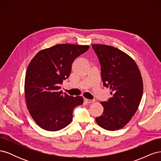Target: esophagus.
I'll return each mask as SVG.
<instances>
[{
	"mask_svg": "<svg viewBox=\"0 0 161 161\" xmlns=\"http://www.w3.org/2000/svg\"><path fill=\"white\" fill-rule=\"evenodd\" d=\"M85 101L86 102V103H94V102L95 101V100H91V99H85Z\"/></svg>",
	"mask_w": 161,
	"mask_h": 161,
	"instance_id": "34e87169",
	"label": "esophagus"
}]
</instances>
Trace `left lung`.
Listing matches in <instances>:
<instances>
[{
  "instance_id": "left-lung-1",
  "label": "left lung",
  "mask_w": 161,
  "mask_h": 161,
  "mask_svg": "<svg viewBox=\"0 0 161 161\" xmlns=\"http://www.w3.org/2000/svg\"><path fill=\"white\" fill-rule=\"evenodd\" d=\"M101 64L103 85L109 87L113 97L100 102L103 114L95 120L107 130H118L127 124L137 111L142 99L143 81L138 67L132 58L115 47L92 46Z\"/></svg>"
}]
</instances>
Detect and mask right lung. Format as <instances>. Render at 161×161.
Masks as SVG:
<instances>
[{"label":"right lung","instance_id":"obj_1","mask_svg":"<svg viewBox=\"0 0 161 161\" xmlns=\"http://www.w3.org/2000/svg\"><path fill=\"white\" fill-rule=\"evenodd\" d=\"M89 46L62 43L39 52L29 64L25 79L27 108L35 122L47 131L64 128L72 120V111L83 103L82 97L60 91L69 78L72 64Z\"/></svg>","mask_w":161,"mask_h":161}]
</instances>
